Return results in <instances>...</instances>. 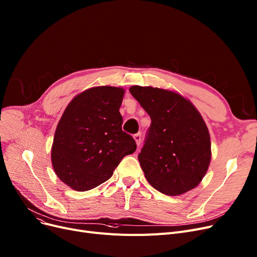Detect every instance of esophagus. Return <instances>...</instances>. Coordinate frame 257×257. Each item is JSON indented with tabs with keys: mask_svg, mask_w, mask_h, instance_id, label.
<instances>
[{
	"mask_svg": "<svg viewBox=\"0 0 257 257\" xmlns=\"http://www.w3.org/2000/svg\"><path fill=\"white\" fill-rule=\"evenodd\" d=\"M133 138H134V141H136V143H137L138 147H140V146H141V144H142V136H141V133L136 134V136H134Z\"/></svg>",
	"mask_w": 257,
	"mask_h": 257,
	"instance_id": "obj_1",
	"label": "esophagus"
}]
</instances>
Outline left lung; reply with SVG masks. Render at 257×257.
Masks as SVG:
<instances>
[{
	"mask_svg": "<svg viewBox=\"0 0 257 257\" xmlns=\"http://www.w3.org/2000/svg\"><path fill=\"white\" fill-rule=\"evenodd\" d=\"M130 93L151 117L141 167L155 190L179 196L195 188L211 159L210 136L194 104L173 90L134 85Z\"/></svg>",
	"mask_w": 257,
	"mask_h": 257,
	"instance_id": "obj_1",
	"label": "left lung"
}]
</instances>
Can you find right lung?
Returning <instances> with one entry per match:
<instances>
[{
	"label": "right lung",
	"instance_id": "add662e5",
	"mask_svg": "<svg viewBox=\"0 0 257 257\" xmlns=\"http://www.w3.org/2000/svg\"><path fill=\"white\" fill-rule=\"evenodd\" d=\"M125 89L96 86L79 94L59 119L51 150L54 172L77 192L92 190L109 179L136 141L121 130L119 107Z\"/></svg>",
	"mask_w": 257,
	"mask_h": 257
}]
</instances>
